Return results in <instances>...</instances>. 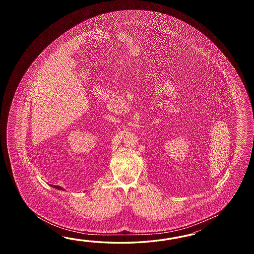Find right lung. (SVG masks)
<instances>
[{
	"label": "right lung",
	"instance_id": "add662e5",
	"mask_svg": "<svg viewBox=\"0 0 254 254\" xmlns=\"http://www.w3.org/2000/svg\"><path fill=\"white\" fill-rule=\"evenodd\" d=\"M52 187H54L55 189L61 190H65L63 187H61V186H56V185H51Z\"/></svg>",
	"mask_w": 254,
	"mask_h": 254
}]
</instances>
